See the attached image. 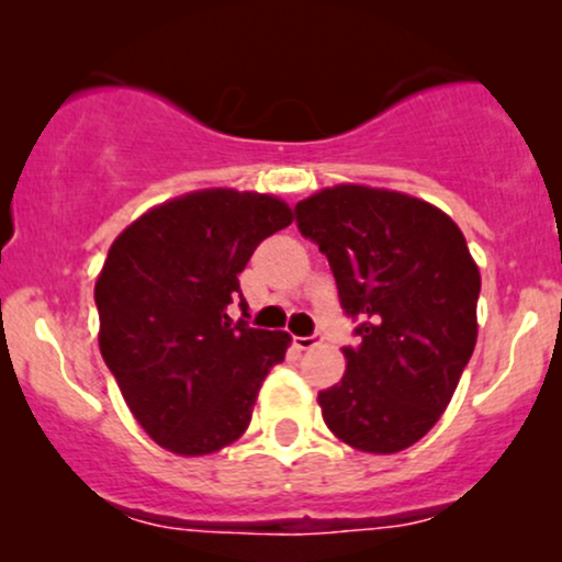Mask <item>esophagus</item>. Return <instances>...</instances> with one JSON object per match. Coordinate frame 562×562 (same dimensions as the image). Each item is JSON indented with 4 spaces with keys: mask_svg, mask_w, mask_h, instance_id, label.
Listing matches in <instances>:
<instances>
[{
    "mask_svg": "<svg viewBox=\"0 0 562 562\" xmlns=\"http://www.w3.org/2000/svg\"><path fill=\"white\" fill-rule=\"evenodd\" d=\"M322 344V335L319 333H312V335H295L293 338V346L299 348V351H308V348L319 346Z\"/></svg>",
    "mask_w": 562,
    "mask_h": 562,
    "instance_id": "34e87169",
    "label": "esophagus"
}]
</instances>
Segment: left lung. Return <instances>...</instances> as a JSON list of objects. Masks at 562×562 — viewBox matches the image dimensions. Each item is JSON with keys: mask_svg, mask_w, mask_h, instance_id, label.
I'll use <instances>...</instances> for the list:
<instances>
[{"mask_svg": "<svg viewBox=\"0 0 562 562\" xmlns=\"http://www.w3.org/2000/svg\"><path fill=\"white\" fill-rule=\"evenodd\" d=\"M295 224L327 256L357 322L346 375L317 396L327 428L370 454L412 447L473 357L481 274L465 235L425 200L359 184L301 200Z\"/></svg>", "mask_w": 562, "mask_h": 562, "instance_id": "obj_1", "label": "left lung"}]
</instances>
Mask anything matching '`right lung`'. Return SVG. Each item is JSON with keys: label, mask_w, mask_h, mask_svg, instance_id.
Listing matches in <instances>:
<instances>
[{"label": "right lung", "mask_w": 562, "mask_h": 562, "mask_svg": "<svg viewBox=\"0 0 562 562\" xmlns=\"http://www.w3.org/2000/svg\"><path fill=\"white\" fill-rule=\"evenodd\" d=\"M293 214L259 192L203 190L147 211L115 237L94 285L100 351L153 441L198 457L237 441L290 335L232 325L243 272ZM245 317V314H243Z\"/></svg>", "instance_id": "obj_1"}]
</instances>
